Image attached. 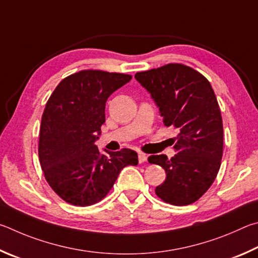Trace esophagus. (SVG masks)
I'll return each mask as SVG.
<instances>
[{
	"label": "esophagus",
	"instance_id": "1",
	"mask_svg": "<svg viewBox=\"0 0 258 258\" xmlns=\"http://www.w3.org/2000/svg\"><path fill=\"white\" fill-rule=\"evenodd\" d=\"M138 161L139 163H144V162L147 161V155L144 154V153H138Z\"/></svg>",
	"mask_w": 258,
	"mask_h": 258
}]
</instances>
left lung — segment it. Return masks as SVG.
Segmentation results:
<instances>
[{
	"mask_svg": "<svg viewBox=\"0 0 258 258\" xmlns=\"http://www.w3.org/2000/svg\"><path fill=\"white\" fill-rule=\"evenodd\" d=\"M135 78L151 93L164 125L179 133L172 159L148 157L166 173L155 194L171 205L192 204L214 182L223 155V123L214 90L204 76L181 63L137 72Z\"/></svg>",
	"mask_w": 258,
	"mask_h": 258,
	"instance_id": "obj_1",
	"label": "left lung"
}]
</instances>
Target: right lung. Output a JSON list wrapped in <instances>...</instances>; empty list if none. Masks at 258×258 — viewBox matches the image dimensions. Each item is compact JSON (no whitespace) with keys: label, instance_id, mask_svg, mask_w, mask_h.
Listing matches in <instances>:
<instances>
[{"label":"right lung","instance_id":"1","mask_svg":"<svg viewBox=\"0 0 258 258\" xmlns=\"http://www.w3.org/2000/svg\"><path fill=\"white\" fill-rule=\"evenodd\" d=\"M132 78L117 72L81 70L66 77L45 105L39 163L51 188L71 205L90 206L101 202L120 171L138 164V155L133 150L122 148L105 155L95 145L105 122L108 96Z\"/></svg>","mask_w":258,"mask_h":258}]
</instances>
